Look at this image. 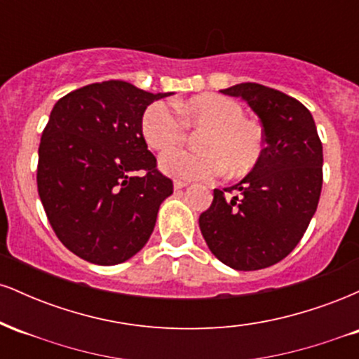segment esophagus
<instances>
[{"instance_id": "34e87169", "label": "esophagus", "mask_w": 359, "mask_h": 359, "mask_svg": "<svg viewBox=\"0 0 359 359\" xmlns=\"http://www.w3.org/2000/svg\"><path fill=\"white\" fill-rule=\"evenodd\" d=\"M187 182H184V180H174V189L175 191H180V189H184V187H187Z\"/></svg>"}]
</instances>
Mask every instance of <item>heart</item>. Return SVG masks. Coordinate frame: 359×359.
<instances>
[{
	"instance_id": "obj_1",
	"label": "heart",
	"mask_w": 359,
	"mask_h": 359,
	"mask_svg": "<svg viewBox=\"0 0 359 359\" xmlns=\"http://www.w3.org/2000/svg\"><path fill=\"white\" fill-rule=\"evenodd\" d=\"M189 125L209 126L203 150H170L160 158L165 174L182 180H211L228 167L229 174L248 172L263 154V130L245 118L238 101L221 94H204L185 104L156 101L143 114L142 131L148 147L165 151L185 142Z\"/></svg>"
}]
</instances>
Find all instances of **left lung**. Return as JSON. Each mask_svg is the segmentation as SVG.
Here are the masks:
<instances>
[{"label":"left lung","mask_w":359,"mask_h":359,"mask_svg":"<svg viewBox=\"0 0 359 359\" xmlns=\"http://www.w3.org/2000/svg\"><path fill=\"white\" fill-rule=\"evenodd\" d=\"M258 114L266 147L240 184L214 189L199 228L214 257L234 270L275 265L302 240L323 189V143L311 111L257 82L222 89Z\"/></svg>","instance_id":"8db88e82"}]
</instances>
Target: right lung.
<instances>
[{
	"instance_id": "right-lung-1",
	"label": "right lung",
	"mask_w": 359,
	"mask_h": 359,
	"mask_svg": "<svg viewBox=\"0 0 359 359\" xmlns=\"http://www.w3.org/2000/svg\"><path fill=\"white\" fill-rule=\"evenodd\" d=\"M165 96L104 81L53 106L40 140L36 187L53 233L86 262L118 265L137 255L174 192L142 131L147 106Z\"/></svg>"
}]
</instances>
